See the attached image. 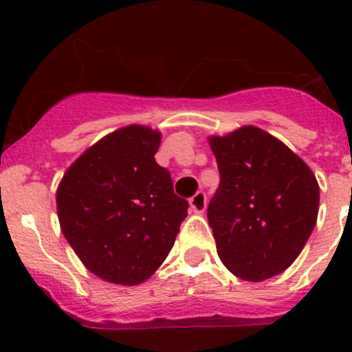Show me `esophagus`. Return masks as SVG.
I'll use <instances>...</instances> for the list:
<instances>
[{
  "label": "esophagus",
  "mask_w": 352,
  "mask_h": 352,
  "mask_svg": "<svg viewBox=\"0 0 352 352\" xmlns=\"http://www.w3.org/2000/svg\"><path fill=\"white\" fill-rule=\"evenodd\" d=\"M206 206H208V196H206V192H202V190H199V192H196L190 197V209H192L196 214H202V212L206 211Z\"/></svg>",
  "instance_id": "34e87169"
}]
</instances>
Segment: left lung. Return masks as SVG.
Listing matches in <instances>:
<instances>
[{
    "mask_svg": "<svg viewBox=\"0 0 352 352\" xmlns=\"http://www.w3.org/2000/svg\"><path fill=\"white\" fill-rule=\"evenodd\" d=\"M219 187L208 221L232 274L258 283L286 271L310 239L320 189L310 166L255 126L209 136Z\"/></svg>",
    "mask_w": 352,
    "mask_h": 352,
    "instance_id": "1",
    "label": "left lung"
}]
</instances>
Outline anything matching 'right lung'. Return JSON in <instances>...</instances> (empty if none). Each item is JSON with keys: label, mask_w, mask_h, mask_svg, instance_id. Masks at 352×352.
Instances as JSON below:
<instances>
[{"label": "right lung", "mask_w": 352, "mask_h": 352, "mask_svg": "<svg viewBox=\"0 0 352 352\" xmlns=\"http://www.w3.org/2000/svg\"><path fill=\"white\" fill-rule=\"evenodd\" d=\"M162 133L131 124L91 144L56 192L61 232L85 267L136 286L155 274L187 216L168 170L156 163Z\"/></svg>", "instance_id": "1"}]
</instances>
